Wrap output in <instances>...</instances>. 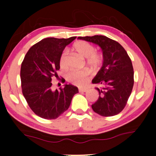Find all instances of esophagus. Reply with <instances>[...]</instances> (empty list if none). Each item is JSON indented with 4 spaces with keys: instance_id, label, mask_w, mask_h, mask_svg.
<instances>
[{
    "instance_id": "34e87169",
    "label": "esophagus",
    "mask_w": 156,
    "mask_h": 156,
    "mask_svg": "<svg viewBox=\"0 0 156 156\" xmlns=\"http://www.w3.org/2000/svg\"><path fill=\"white\" fill-rule=\"evenodd\" d=\"M79 91H80V92H86V91H88V89H84V88H80L79 89Z\"/></svg>"
}]
</instances>
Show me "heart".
Returning a JSON list of instances; mask_svg holds the SVG:
<instances>
[{
    "mask_svg": "<svg viewBox=\"0 0 156 156\" xmlns=\"http://www.w3.org/2000/svg\"><path fill=\"white\" fill-rule=\"evenodd\" d=\"M72 49L80 56L87 58V64L89 67L97 68L103 62V56L99 52H95V48L92 44L87 42L80 40L76 42L72 46ZM68 55L66 51L62 52L59 57V66L62 69L67 67ZM67 80L69 82L78 87H83L89 80V72L87 70H72L67 74Z\"/></svg>",
    "mask_w": 156,
    "mask_h": 156,
    "instance_id": "1",
    "label": "heart"
}]
</instances>
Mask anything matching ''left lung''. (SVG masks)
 <instances>
[{
	"instance_id": "8db88e82",
	"label": "left lung",
	"mask_w": 156,
	"mask_h": 156,
	"mask_svg": "<svg viewBox=\"0 0 156 156\" xmlns=\"http://www.w3.org/2000/svg\"><path fill=\"white\" fill-rule=\"evenodd\" d=\"M78 39L98 44L103 52V65L92 80L101 87L97 88L99 97L91 108L102 116L119 114L126 105L134 83L133 65L126 51L118 42L104 35Z\"/></svg>"
}]
</instances>
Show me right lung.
Returning a JSON list of instances; mask_svg holds the SVG:
<instances>
[{
    "label": "right lung",
    "mask_w": 156,
    "mask_h": 156,
    "mask_svg": "<svg viewBox=\"0 0 156 156\" xmlns=\"http://www.w3.org/2000/svg\"><path fill=\"white\" fill-rule=\"evenodd\" d=\"M76 37H48L32 46L25 55L20 69L23 94L32 111L44 119H55L68 109L78 88L65 84L52 90V77H58L59 57L65 47Z\"/></svg>",
    "instance_id": "obj_1"
}]
</instances>
